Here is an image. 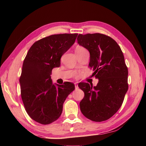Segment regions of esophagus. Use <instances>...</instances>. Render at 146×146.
<instances>
[{
	"instance_id": "1",
	"label": "esophagus",
	"mask_w": 146,
	"mask_h": 146,
	"mask_svg": "<svg viewBox=\"0 0 146 146\" xmlns=\"http://www.w3.org/2000/svg\"><path fill=\"white\" fill-rule=\"evenodd\" d=\"M75 88L76 89H78V85L76 84V83H75Z\"/></svg>"
}]
</instances>
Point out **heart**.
I'll return each instance as SVG.
<instances>
[{
    "label": "heart",
    "mask_w": 146,
    "mask_h": 146,
    "mask_svg": "<svg viewBox=\"0 0 146 146\" xmlns=\"http://www.w3.org/2000/svg\"><path fill=\"white\" fill-rule=\"evenodd\" d=\"M85 51H87V50H86V49L85 48H83V46H76V48H75L76 54L82 53V52H85Z\"/></svg>",
    "instance_id": "heart-1"
}]
</instances>
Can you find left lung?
Wrapping results in <instances>:
<instances>
[{
    "mask_svg": "<svg viewBox=\"0 0 146 146\" xmlns=\"http://www.w3.org/2000/svg\"><path fill=\"white\" fill-rule=\"evenodd\" d=\"M79 45L88 49L92 76L97 86L82 82L78 86L85 94L80 103L83 115L94 122L112 117L122 105L128 90V69L120 46L110 37L100 33L79 35Z\"/></svg>",
    "mask_w": 146,
    "mask_h": 146,
    "instance_id": "8db88e82",
    "label": "left lung"
}]
</instances>
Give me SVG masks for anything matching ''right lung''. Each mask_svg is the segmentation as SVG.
I'll return each mask as SVG.
<instances>
[{"mask_svg":"<svg viewBox=\"0 0 146 146\" xmlns=\"http://www.w3.org/2000/svg\"><path fill=\"white\" fill-rule=\"evenodd\" d=\"M78 34L51 35L35 42L24 59L19 79L21 98L27 114L44 125L56 120L61 115L66 98L75 85L53 84L52 70L60 67L61 58L76 40Z\"/></svg>","mask_w":146,"mask_h":146,"instance_id":"right-lung-1","label":"right lung"}]
</instances>
